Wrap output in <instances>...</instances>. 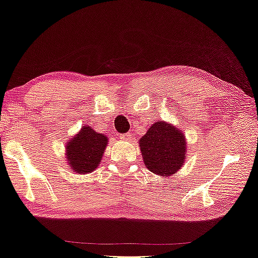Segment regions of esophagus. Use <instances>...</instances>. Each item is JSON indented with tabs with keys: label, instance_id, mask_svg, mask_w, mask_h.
<instances>
[{
	"label": "esophagus",
	"instance_id": "esophagus-1",
	"mask_svg": "<svg viewBox=\"0 0 258 258\" xmlns=\"http://www.w3.org/2000/svg\"><path fill=\"white\" fill-rule=\"evenodd\" d=\"M120 138L121 140H131L132 139V136H131V133H125V134H120Z\"/></svg>",
	"mask_w": 258,
	"mask_h": 258
}]
</instances>
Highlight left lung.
I'll use <instances>...</instances> for the list:
<instances>
[{
  "instance_id": "8db88e82",
  "label": "left lung",
  "mask_w": 258,
  "mask_h": 258,
  "mask_svg": "<svg viewBox=\"0 0 258 258\" xmlns=\"http://www.w3.org/2000/svg\"><path fill=\"white\" fill-rule=\"evenodd\" d=\"M186 139L183 131L160 120L154 122L140 139L145 164L154 174L169 177L185 162Z\"/></svg>"
}]
</instances>
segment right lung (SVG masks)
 Masks as SVG:
<instances>
[{
  "instance_id": "obj_1",
  "label": "right lung",
  "mask_w": 258,
  "mask_h": 258,
  "mask_svg": "<svg viewBox=\"0 0 258 258\" xmlns=\"http://www.w3.org/2000/svg\"><path fill=\"white\" fill-rule=\"evenodd\" d=\"M107 145V137L96 132L90 126H83L66 145V159L76 174L94 171L101 163Z\"/></svg>"
}]
</instances>
